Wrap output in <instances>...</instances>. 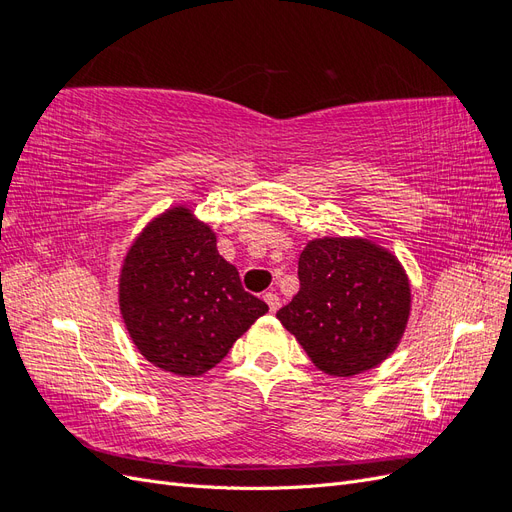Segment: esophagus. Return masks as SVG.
<instances>
[{
    "instance_id": "1",
    "label": "esophagus",
    "mask_w": 512,
    "mask_h": 512,
    "mask_svg": "<svg viewBox=\"0 0 512 512\" xmlns=\"http://www.w3.org/2000/svg\"><path fill=\"white\" fill-rule=\"evenodd\" d=\"M265 301H267L271 312H277V309H280V297H277L275 292H267V294H265Z\"/></svg>"
}]
</instances>
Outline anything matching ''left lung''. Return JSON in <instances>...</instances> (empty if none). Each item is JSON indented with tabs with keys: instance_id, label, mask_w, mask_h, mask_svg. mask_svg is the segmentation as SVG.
I'll return each instance as SVG.
<instances>
[{
	"instance_id": "8db88e82",
	"label": "left lung",
	"mask_w": 512,
	"mask_h": 512,
	"mask_svg": "<svg viewBox=\"0 0 512 512\" xmlns=\"http://www.w3.org/2000/svg\"><path fill=\"white\" fill-rule=\"evenodd\" d=\"M299 282L277 318L324 374H361L395 350L410 314L395 256L363 239H316L299 258Z\"/></svg>"
}]
</instances>
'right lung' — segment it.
Wrapping results in <instances>:
<instances>
[{
	"label": "right lung",
	"instance_id": "obj_1",
	"mask_svg": "<svg viewBox=\"0 0 512 512\" xmlns=\"http://www.w3.org/2000/svg\"><path fill=\"white\" fill-rule=\"evenodd\" d=\"M119 305L136 348L177 376H200L218 365L269 312L218 254L211 228L183 207L160 215L130 247Z\"/></svg>",
	"mask_w": 512,
	"mask_h": 512
}]
</instances>
